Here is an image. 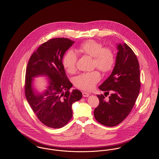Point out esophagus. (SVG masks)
Returning a JSON list of instances; mask_svg holds the SVG:
<instances>
[{"label":"esophagus","instance_id":"1","mask_svg":"<svg viewBox=\"0 0 159 159\" xmlns=\"http://www.w3.org/2000/svg\"><path fill=\"white\" fill-rule=\"evenodd\" d=\"M82 95H83V97H88L89 96V94L86 92H83Z\"/></svg>","mask_w":159,"mask_h":159}]
</instances>
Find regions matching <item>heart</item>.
Returning a JSON list of instances; mask_svg holds the SVG:
<instances>
[{"label": "heart", "instance_id": "heart-1", "mask_svg": "<svg viewBox=\"0 0 159 159\" xmlns=\"http://www.w3.org/2000/svg\"><path fill=\"white\" fill-rule=\"evenodd\" d=\"M79 51L92 57L94 67L104 73L109 72L113 68L115 58L113 51L108 48H102V44L95 40H88L84 42L79 47ZM77 60V55L73 51H69L66 53L63 65L67 72L72 73L75 71ZM100 79V74L94 71L77 76L74 79V83L80 89L90 91L94 88Z\"/></svg>", "mask_w": 159, "mask_h": 159}]
</instances>
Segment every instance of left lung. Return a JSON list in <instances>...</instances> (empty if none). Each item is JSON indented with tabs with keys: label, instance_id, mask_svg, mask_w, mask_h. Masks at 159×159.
Masks as SVG:
<instances>
[{
	"label": "left lung",
	"instance_id": "8db88e82",
	"mask_svg": "<svg viewBox=\"0 0 159 159\" xmlns=\"http://www.w3.org/2000/svg\"><path fill=\"white\" fill-rule=\"evenodd\" d=\"M118 52L113 70L99 89L111 95H97L99 106L94 110V117L101 124L115 126L123 121L133 108L140 88L139 65L136 55L127 44L117 45ZM104 93V95L106 96Z\"/></svg>",
	"mask_w": 159,
	"mask_h": 159
}]
</instances>
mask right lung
Masks as SVG:
<instances>
[{
	"mask_svg": "<svg viewBox=\"0 0 159 159\" xmlns=\"http://www.w3.org/2000/svg\"><path fill=\"white\" fill-rule=\"evenodd\" d=\"M75 43L67 38H54L42 44L29 61L25 83L26 99L38 119L46 126L61 128L73 116L72 104L82 97L77 89L70 92L73 86L62 64V58ZM45 76L48 79L46 91L38 93L33 88V79Z\"/></svg>",
	"mask_w": 159,
	"mask_h": 159,
	"instance_id": "1",
	"label": "right lung"
}]
</instances>
